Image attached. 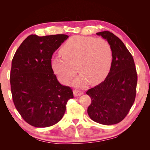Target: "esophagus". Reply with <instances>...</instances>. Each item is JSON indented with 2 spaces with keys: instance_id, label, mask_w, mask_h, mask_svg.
Listing matches in <instances>:
<instances>
[{
  "instance_id": "obj_1",
  "label": "esophagus",
  "mask_w": 150,
  "mask_h": 150,
  "mask_svg": "<svg viewBox=\"0 0 150 150\" xmlns=\"http://www.w3.org/2000/svg\"><path fill=\"white\" fill-rule=\"evenodd\" d=\"M84 94V93L83 91H81L79 90H74V96L75 97H78L81 96V95H83Z\"/></svg>"
}]
</instances>
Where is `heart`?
I'll list each match as a JSON object with an SVG mask.
<instances>
[{"label": "heart", "mask_w": 150, "mask_h": 150, "mask_svg": "<svg viewBox=\"0 0 150 150\" xmlns=\"http://www.w3.org/2000/svg\"><path fill=\"white\" fill-rule=\"evenodd\" d=\"M62 57L54 56L52 67L59 79L67 84L77 72L81 74L74 84L83 88L100 83L110 72L113 51L108 41L87 36L75 35L67 40L61 49Z\"/></svg>", "instance_id": "b5f03b06"}]
</instances>
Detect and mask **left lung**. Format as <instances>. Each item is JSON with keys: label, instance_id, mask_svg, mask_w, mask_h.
<instances>
[{"label": "left lung", "instance_id": "obj_1", "mask_svg": "<svg viewBox=\"0 0 150 150\" xmlns=\"http://www.w3.org/2000/svg\"><path fill=\"white\" fill-rule=\"evenodd\" d=\"M96 34L110 44L113 59L105 80L86 92L91 98L88 114L99 124L115 125L125 118L134 102L137 70L132 55L121 39L109 31Z\"/></svg>", "mask_w": 150, "mask_h": 150}]
</instances>
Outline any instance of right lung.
<instances>
[{
    "mask_svg": "<svg viewBox=\"0 0 150 150\" xmlns=\"http://www.w3.org/2000/svg\"><path fill=\"white\" fill-rule=\"evenodd\" d=\"M68 38L30 35L13 57L10 82L13 103L22 118L37 128L56 124L64 115L68 100L74 98L69 86L57 81L51 66L53 53Z\"/></svg>",
    "mask_w": 150,
    "mask_h": 150,
    "instance_id": "obj_1",
    "label": "right lung"
}]
</instances>
